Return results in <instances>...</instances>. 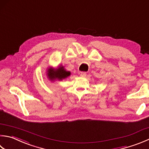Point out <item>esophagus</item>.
I'll return each mask as SVG.
<instances>
[{"label": "esophagus", "instance_id": "obj_1", "mask_svg": "<svg viewBox=\"0 0 149 149\" xmlns=\"http://www.w3.org/2000/svg\"><path fill=\"white\" fill-rule=\"evenodd\" d=\"M80 76L82 77H84L86 76V72H80Z\"/></svg>", "mask_w": 149, "mask_h": 149}]
</instances>
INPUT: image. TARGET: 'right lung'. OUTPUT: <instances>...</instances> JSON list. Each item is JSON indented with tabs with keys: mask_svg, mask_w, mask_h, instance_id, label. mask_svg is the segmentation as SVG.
<instances>
[{
	"mask_svg": "<svg viewBox=\"0 0 149 149\" xmlns=\"http://www.w3.org/2000/svg\"><path fill=\"white\" fill-rule=\"evenodd\" d=\"M48 75L50 79L53 80L55 78H57L58 79L61 80L63 79H65L69 76V75H70V72L66 71L63 66H61L55 71L53 69L50 68L48 70Z\"/></svg>",
	"mask_w": 149,
	"mask_h": 149,
	"instance_id": "1",
	"label": "right lung"
}]
</instances>
